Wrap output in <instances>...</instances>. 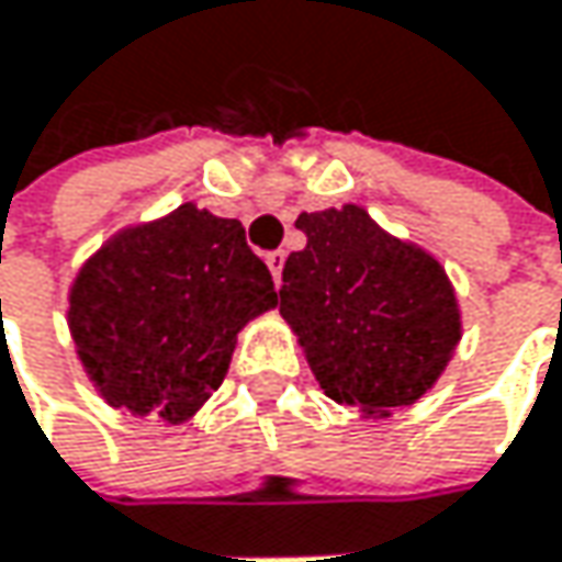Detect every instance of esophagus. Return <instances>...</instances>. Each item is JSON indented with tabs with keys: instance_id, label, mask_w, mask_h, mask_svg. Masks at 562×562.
Masks as SVG:
<instances>
[{
	"instance_id": "obj_1",
	"label": "esophagus",
	"mask_w": 562,
	"mask_h": 562,
	"mask_svg": "<svg viewBox=\"0 0 562 562\" xmlns=\"http://www.w3.org/2000/svg\"><path fill=\"white\" fill-rule=\"evenodd\" d=\"M265 261H268V268H271V278L274 281H281V268H284V251L278 248V251H268L265 255Z\"/></svg>"
}]
</instances>
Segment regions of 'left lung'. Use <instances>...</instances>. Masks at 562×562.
Here are the masks:
<instances>
[{"instance_id": "obj_1", "label": "left lung", "mask_w": 562, "mask_h": 562, "mask_svg": "<svg viewBox=\"0 0 562 562\" xmlns=\"http://www.w3.org/2000/svg\"><path fill=\"white\" fill-rule=\"evenodd\" d=\"M307 246L281 271V316L326 397L387 414L440 379L459 342L453 284L437 258L362 210L301 213Z\"/></svg>"}]
</instances>
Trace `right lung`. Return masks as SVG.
<instances>
[{"mask_svg":"<svg viewBox=\"0 0 562 562\" xmlns=\"http://www.w3.org/2000/svg\"><path fill=\"white\" fill-rule=\"evenodd\" d=\"M274 304L243 223L183 203L105 243L77 274L67 316L112 407L180 424L223 385L236 333Z\"/></svg>","mask_w":562,"mask_h":562,"instance_id":"1","label":"right lung"}]
</instances>
